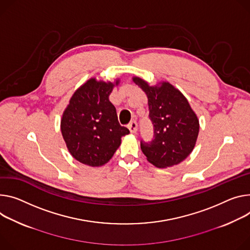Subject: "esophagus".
<instances>
[{
	"label": "esophagus",
	"mask_w": 250,
	"mask_h": 250,
	"mask_svg": "<svg viewBox=\"0 0 250 250\" xmlns=\"http://www.w3.org/2000/svg\"><path fill=\"white\" fill-rule=\"evenodd\" d=\"M127 127H128V129H129V131L131 133H135V132H137V130H138V124H137V122H135V121H131L127 125Z\"/></svg>",
	"instance_id": "esophagus-1"
}]
</instances>
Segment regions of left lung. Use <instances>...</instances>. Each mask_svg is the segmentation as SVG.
<instances>
[{
  "label": "left lung",
  "mask_w": 250,
  "mask_h": 250,
  "mask_svg": "<svg viewBox=\"0 0 250 250\" xmlns=\"http://www.w3.org/2000/svg\"><path fill=\"white\" fill-rule=\"evenodd\" d=\"M147 96L148 118L153 125L150 142L141 141V148L147 161L156 167L178 165L192 151L199 131V124L188 100L168 83L149 86L133 78Z\"/></svg>",
  "instance_id": "left-lung-1"
}]
</instances>
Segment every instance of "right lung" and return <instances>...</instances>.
<instances>
[{
    "instance_id": "obj_1",
    "label": "right lung",
    "mask_w": 250,
    "mask_h": 250,
    "mask_svg": "<svg viewBox=\"0 0 250 250\" xmlns=\"http://www.w3.org/2000/svg\"><path fill=\"white\" fill-rule=\"evenodd\" d=\"M112 88L111 83L90 79L73 95L62 115V138L71 154L83 165L106 164L122 137L129 133L120 125L116 107L108 101Z\"/></svg>"
}]
</instances>
